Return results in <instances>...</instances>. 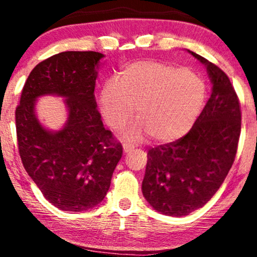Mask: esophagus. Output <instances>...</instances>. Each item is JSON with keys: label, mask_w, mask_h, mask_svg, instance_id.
Returning <instances> with one entry per match:
<instances>
[{"label": "esophagus", "mask_w": 257, "mask_h": 257, "mask_svg": "<svg viewBox=\"0 0 257 257\" xmlns=\"http://www.w3.org/2000/svg\"><path fill=\"white\" fill-rule=\"evenodd\" d=\"M133 149H134V146H133V145H129V144H123V151H124V152L132 151Z\"/></svg>", "instance_id": "obj_1"}]
</instances>
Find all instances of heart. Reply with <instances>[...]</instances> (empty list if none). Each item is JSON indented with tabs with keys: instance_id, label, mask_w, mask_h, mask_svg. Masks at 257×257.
Returning <instances> with one entry per match:
<instances>
[{
	"instance_id": "1",
	"label": "heart",
	"mask_w": 257,
	"mask_h": 257,
	"mask_svg": "<svg viewBox=\"0 0 257 257\" xmlns=\"http://www.w3.org/2000/svg\"><path fill=\"white\" fill-rule=\"evenodd\" d=\"M206 87L193 72L176 65L135 61L102 85L100 111L108 126L119 129L134 116L125 138L172 143L187 134L204 106Z\"/></svg>"
}]
</instances>
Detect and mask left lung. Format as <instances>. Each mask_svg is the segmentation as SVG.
<instances>
[{"instance_id": "obj_1", "label": "left lung", "mask_w": 257, "mask_h": 257, "mask_svg": "<svg viewBox=\"0 0 257 257\" xmlns=\"http://www.w3.org/2000/svg\"><path fill=\"white\" fill-rule=\"evenodd\" d=\"M190 53L206 66L211 95L185 137L149 150L143 180L150 205L176 217L202 208L219 190L234 162L241 124L239 99L228 76Z\"/></svg>"}]
</instances>
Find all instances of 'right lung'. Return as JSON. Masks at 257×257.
<instances>
[{"instance_id":"obj_1","label":"right lung","mask_w":257,"mask_h":257,"mask_svg":"<svg viewBox=\"0 0 257 257\" xmlns=\"http://www.w3.org/2000/svg\"><path fill=\"white\" fill-rule=\"evenodd\" d=\"M104 54L63 52L41 61L26 79L16 110L17 140L26 173L48 202L64 211L98 205L110 188L122 145L96 110L95 81ZM63 96L69 116L63 130L47 131L34 114L37 97Z\"/></svg>"}]
</instances>
